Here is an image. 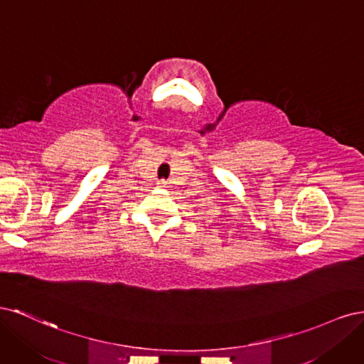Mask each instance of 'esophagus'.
<instances>
[{
  "label": "esophagus",
  "mask_w": 364,
  "mask_h": 364,
  "mask_svg": "<svg viewBox=\"0 0 364 364\" xmlns=\"http://www.w3.org/2000/svg\"><path fill=\"white\" fill-rule=\"evenodd\" d=\"M167 185H168V182H167V181H164V179L158 182V186H159V188H167Z\"/></svg>",
  "instance_id": "34e87169"
}]
</instances>
